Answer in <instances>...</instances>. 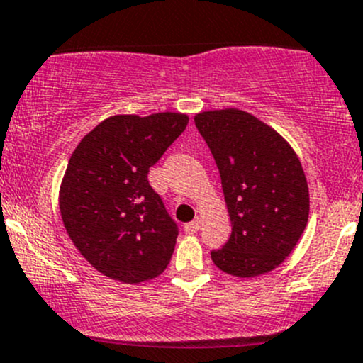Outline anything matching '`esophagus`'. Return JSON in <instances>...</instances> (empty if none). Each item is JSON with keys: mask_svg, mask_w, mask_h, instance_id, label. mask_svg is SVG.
I'll use <instances>...</instances> for the list:
<instances>
[{"mask_svg": "<svg viewBox=\"0 0 363 363\" xmlns=\"http://www.w3.org/2000/svg\"><path fill=\"white\" fill-rule=\"evenodd\" d=\"M199 225H201L199 218H196V220H192V222L185 223V225H183V230H185V234H197Z\"/></svg>", "mask_w": 363, "mask_h": 363, "instance_id": "1", "label": "esophagus"}]
</instances>
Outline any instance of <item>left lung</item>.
<instances>
[{
	"mask_svg": "<svg viewBox=\"0 0 363 363\" xmlns=\"http://www.w3.org/2000/svg\"><path fill=\"white\" fill-rule=\"evenodd\" d=\"M220 171L233 233L211 260L220 271L253 278L278 267L301 239L309 190L294 148L253 115L236 108L194 117Z\"/></svg>",
	"mask_w": 363,
	"mask_h": 363,
	"instance_id": "1",
	"label": "left lung"
}]
</instances>
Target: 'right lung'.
I'll return each instance as SVG.
<instances>
[{
	"label": "right lung",
	"instance_id": "add662e5",
	"mask_svg": "<svg viewBox=\"0 0 363 363\" xmlns=\"http://www.w3.org/2000/svg\"><path fill=\"white\" fill-rule=\"evenodd\" d=\"M183 113L115 115L78 143L59 190L66 233L89 264L122 283L166 269L178 225L148 171L185 130Z\"/></svg>",
	"mask_w": 363,
	"mask_h": 363
}]
</instances>
